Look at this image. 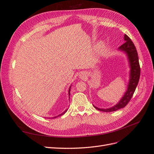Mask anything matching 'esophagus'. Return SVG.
I'll return each instance as SVG.
<instances>
[{
  "mask_svg": "<svg viewBox=\"0 0 154 154\" xmlns=\"http://www.w3.org/2000/svg\"><path fill=\"white\" fill-rule=\"evenodd\" d=\"M82 77H83V74H82Z\"/></svg>",
  "mask_w": 154,
  "mask_h": 154,
  "instance_id": "1",
  "label": "esophagus"
}]
</instances>
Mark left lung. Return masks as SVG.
I'll list each match as a JSON object with an SVG mask.
<instances>
[{
    "instance_id": "left-lung-1",
    "label": "left lung",
    "mask_w": 154,
    "mask_h": 154,
    "mask_svg": "<svg viewBox=\"0 0 154 154\" xmlns=\"http://www.w3.org/2000/svg\"><path fill=\"white\" fill-rule=\"evenodd\" d=\"M124 40H125V42L120 46L119 49L125 51L127 54L128 60L130 62V68H131L128 89L127 92H125L122 99L119 101V103L115 106L111 107V108L103 109L97 108V107L94 106L96 109L101 111L106 112L116 111L120 109L124 108L128 103V102L132 98L135 91H136V88L139 80V77H140L141 69L139 63V58L136 48L135 47L133 42L126 34L124 36Z\"/></svg>"
}]
</instances>
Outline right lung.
<instances>
[{
  "label": "right lung",
  "instance_id": "add662e5",
  "mask_svg": "<svg viewBox=\"0 0 154 154\" xmlns=\"http://www.w3.org/2000/svg\"><path fill=\"white\" fill-rule=\"evenodd\" d=\"M70 88H71V87H70ZM70 88H69V96H70ZM67 111V110L64 112H63L62 114H60L59 116H62V115H63V114H65L66 113V112ZM58 116H56V117H53V118H52V119H53V118H57V117H58Z\"/></svg>",
  "mask_w": 154,
  "mask_h": 154
}]
</instances>
